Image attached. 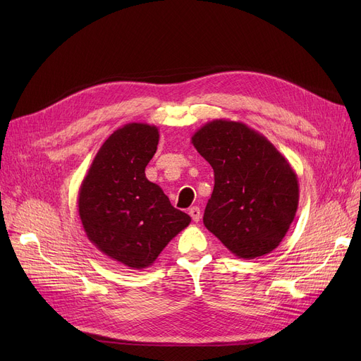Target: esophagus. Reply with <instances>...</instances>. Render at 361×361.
<instances>
[{
    "label": "esophagus",
    "mask_w": 361,
    "mask_h": 361,
    "mask_svg": "<svg viewBox=\"0 0 361 361\" xmlns=\"http://www.w3.org/2000/svg\"><path fill=\"white\" fill-rule=\"evenodd\" d=\"M188 214H190V216H192V219H193L195 222H197V221L200 219V216H202V212H200V209H199L197 206L190 207V211H188Z\"/></svg>",
    "instance_id": "1"
}]
</instances>
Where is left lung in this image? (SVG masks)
Segmentation results:
<instances>
[{
    "label": "left lung",
    "mask_w": 361,
    "mask_h": 361,
    "mask_svg": "<svg viewBox=\"0 0 361 361\" xmlns=\"http://www.w3.org/2000/svg\"><path fill=\"white\" fill-rule=\"evenodd\" d=\"M214 168L215 185L203 224L241 259L275 250L298 207V178L281 152L241 121L214 120L192 136Z\"/></svg>",
    "instance_id": "left-lung-1"
}]
</instances>
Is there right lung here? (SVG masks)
Segmentation results:
<instances>
[{
    "label": "right lung",
    "instance_id": "1",
    "mask_svg": "<svg viewBox=\"0 0 361 361\" xmlns=\"http://www.w3.org/2000/svg\"><path fill=\"white\" fill-rule=\"evenodd\" d=\"M159 142L157 126L128 123L104 142L79 190V216L90 243L128 269H145L190 224L145 168Z\"/></svg>",
    "mask_w": 361,
    "mask_h": 361
}]
</instances>
